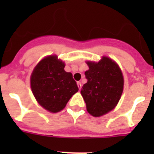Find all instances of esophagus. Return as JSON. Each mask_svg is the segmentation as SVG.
Here are the masks:
<instances>
[{
    "instance_id": "1",
    "label": "esophagus",
    "mask_w": 154,
    "mask_h": 154,
    "mask_svg": "<svg viewBox=\"0 0 154 154\" xmlns=\"http://www.w3.org/2000/svg\"><path fill=\"white\" fill-rule=\"evenodd\" d=\"M77 86H78L79 89H81V88H82V82H77Z\"/></svg>"
}]
</instances>
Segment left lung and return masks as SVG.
<instances>
[{"mask_svg":"<svg viewBox=\"0 0 154 154\" xmlns=\"http://www.w3.org/2000/svg\"><path fill=\"white\" fill-rule=\"evenodd\" d=\"M86 64L87 83L82 86L81 94L89 114L101 117L117 105L123 92L124 78L118 65L107 57H102L98 62L88 60Z\"/></svg>","mask_w":154,"mask_h":154,"instance_id":"1","label":"left lung"}]
</instances>
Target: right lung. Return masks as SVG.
<instances>
[{
    "instance_id": "obj_1",
    "label": "right lung",
    "mask_w": 154,
    "mask_h": 154,
    "mask_svg": "<svg viewBox=\"0 0 154 154\" xmlns=\"http://www.w3.org/2000/svg\"><path fill=\"white\" fill-rule=\"evenodd\" d=\"M65 63L56 55L48 56L32 71L30 85L37 101L51 112H60L78 91L71 72H65Z\"/></svg>"
}]
</instances>
